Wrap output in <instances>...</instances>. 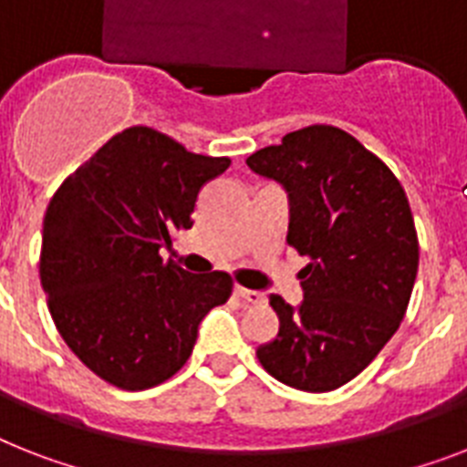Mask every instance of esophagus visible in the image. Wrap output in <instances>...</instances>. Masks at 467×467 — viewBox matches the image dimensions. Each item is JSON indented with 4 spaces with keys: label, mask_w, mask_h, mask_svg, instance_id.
Wrapping results in <instances>:
<instances>
[{
    "label": "esophagus",
    "mask_w": 467,
    "mask_h": 467,
    "mask_svg": "<svg viewBox=\"0 0 467 467\" xmlns=\"http://www.w3.org/2000/svg\"><path fill=\"white\" fill-rule=\"evenodd\" d=\"M234 295L240 299H244V302H249V305H261L264 302V293H256V290H246V287H234Z\"/></svg>",
    "instance_id": "34e87169"
}]
</instances>
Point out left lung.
Masks as SVG:
<instances>
[{
    "mask_svg": "<svg viewBox=\"0 0 467 467\" xmlns=\"http://www.w3.org/2000/svg\"><path fill=\"white\" fill-rule=\"evenodd\" d=\"M246 165L285 189L287 244L309 259L297 306L268 297L280 328L256 358L285 386L333 391L377 358L405 317L420 264L408 196L377 155L326 124L283 136Z\"/></svg>",
    "mask_w": 467,
    "mask_h": 467,
    "instance_id": "obj_1",
    "label": "left lung"
}]
</instances>
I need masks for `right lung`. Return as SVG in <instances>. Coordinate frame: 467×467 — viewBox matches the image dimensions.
Segmentation results:
<instances>
[{"label": "right lung", "instance_id": "right-lung-1", "mask_svg": "<svg viewBox=\"0 0 467 467\" xmlns=\"http://www.w3.org/2000/svg\"><path fill=\"white\" fill-rule=\"evenodd\" d=\"M227 158L189 153L148 127L124 129L57 189L45 213L40 283L71 352L124 391L180 371L199 324L227 302L233 278L192 275L161 249L194 225L203 184Z\"/></svg>", "mask_w": 467, "mask_h": 467}]
</instances>
